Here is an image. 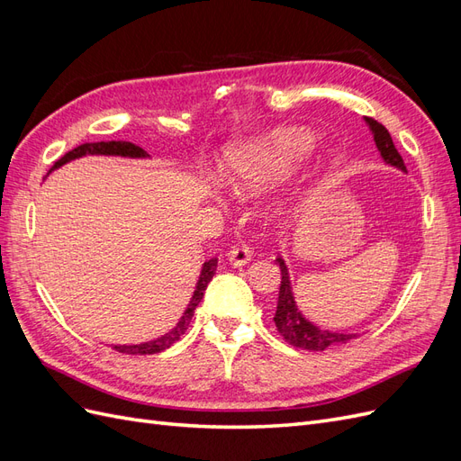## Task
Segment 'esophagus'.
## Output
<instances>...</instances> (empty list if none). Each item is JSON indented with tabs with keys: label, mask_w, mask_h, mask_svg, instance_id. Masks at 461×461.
<instances>
[{
	"label": "esophagus",
	"mask_w": 461,
	"mask_h": 461,
	"mask_svg": "<svg viewBox=\"0 0 461 461\" xmlns=\"http://www.w3.org/2000/svg\"><path fill=\"white\" fill-rule=\"evenodd\" d=\"M227 261L232 265V267H244L249 261H252V249L239 246V248H232L230 252L227 254Z\"/></svg>",
	"instance_id": "obj_1"
}]
</instances>
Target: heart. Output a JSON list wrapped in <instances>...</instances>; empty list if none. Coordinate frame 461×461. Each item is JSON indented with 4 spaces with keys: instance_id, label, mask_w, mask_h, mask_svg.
<instances>
[{
    "instance_id": "1",
    "label": "heart",
    "mask_w": 461,
    "mask_h": 461,
    "mask_svg": "<svg viewBox=\"0 0 461 461\" xmlns=\"http://www.w3.org/2000/svg\"><path fill=\"white\" fill-rule=\"evenodd\" d=\"M313 149V136L298 127L265 132L230 149L225 183L240 198H254L294 173Z\"/></svg>"
}]
</instances>
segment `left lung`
<instances>
[{"mask_svg":"<svg viewBox=\"0 0 461 461\" xmlns=\"http://www.w3.org/2000/svg\"><path fill=\"white\" fill-rule=\"evenodd\" d=\"M366 124L373 134L375 146H376V149H379L383 161L390 167H394V169L406 173V165H403V159L400 158L398 149L394 148V142H393V138H390L388 131L383 127L381 122H376L375 119H369V117H366ZM275 263L278 265V269H281V288H278L276 312H275L273 321L276 325V330L281 332V337L288 344L302 348V350L323 352L330 346L346 344L348 340L357 337V334L321 329L315 323H312V321L305 317L298 308L294 290H292V281H290L286 261L278 256L275 259Z\"/></svg>","mask_w":461,"mask_h":461,"instance_id":"obj_1","label":"left lung"}]
</instances>
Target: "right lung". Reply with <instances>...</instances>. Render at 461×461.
Returning <instances> with one entry per match:
<instances>
[{"instance_id": "right-lung-1", "label": "right lung", "mask_w": 461, "mask_h": 461, "mask_svg": "<svg viewBox=\"0 0 461 461\" xmlns=\"http://www.w3.org/2000/svg\"><path fill=\"white\" fill-rule=\"evenodd\" d=\"M85 156H119V158H131V159H144V158H148V153L140 146H134L132 142H113V140H111V142L82 144V146L71 149L68 153H65L61 159L55 161V165L51 167L50 173L55 171V169H59L61 165H65L68 161L80 159V158H85ZM215 271H217V258L207 259L202 265L200 278H198V283H196V290H194L188 308L185 310L183 317L178 319V323L169 332L161 334V337H158L156 340H148V342H142V344H113L115 350L121 352V354H131V356L140 354V356H144V354L163 352L169 346H173L180 337H183L185 330L188 329L190 321L194 317V310H196L198 303L202 302L203 292H205L209 281H212V278H213Z\"/></svg>"}]
</instances>
